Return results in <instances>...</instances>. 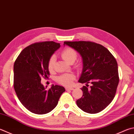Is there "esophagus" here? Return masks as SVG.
Returning a JSON list of instances; mask_svg holds the SVG:
<instances>
[{
  "label": "esophagus",
  "mask_w": 134,
  "mask_h": 134,
  "mask_svg": "<svg viewBox=\"0 0 134 134\" xmlns=\"http://www.w3.org/2000/svg\"><path fill=\"white\" fill-rule=\"evenodd\" d=\"M65 90H66L67 91H68V90H73L74 88H73V87H66V88H65Z\"/></svg>",
  "instance_id": "esophagus-1"
}]
</instances>
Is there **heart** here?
<instances>
[{
	"mask_svg": "<svg viewBox=\"0 0 134 134\" xmlns=\"http://www.w3.org/2000/svg\"><path fill=\"white\" fill-rule=\"evenodd\" d=\"M62 57L67 63L72 64L77 57V53L73 48L71 47L65 48L62 53ZM55 57L53 55L50 58L48 63V69L50 71H53L54 69ZM79 66V65H78ZM75 76L73 74H64L57 78V82L63 86H70L75 80Z\"/></svg>",
	"mask_w": 134,
	"mask_h": 134,
	"instance_id": "1",
	"label": "heart"
}]
</instances>
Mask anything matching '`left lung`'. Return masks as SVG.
<instances>
[{
    "instance_id": "1",
    "label": "left lung",
    "mask_w": 134,
    "mask_h": 134,
    "mask_svg": "<svg viewBox=\"0 0 134 134\" xmlns=\"http://www.w3.org/2000/svg\"><path fill=\"white\" fill-rule=\"evenodd\" d=\"M79 52L82 58L83 69L79 80L86 83L81 88L82 96L77 105L82 111L96 114L105 109L115 96L119 82L118 64L107 48L88 42H64ZM88 83L92 86L88 87Z\"/></svg>"
}]
</instances>
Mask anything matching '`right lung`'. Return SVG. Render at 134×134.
<instances>
[{"mask_svg":"<svg viewBox=\"0 0 134 134\" xmlns=\"http://www.w3.org/2000/svg\"><path fill=\"white\" fill-rule=\"evenodd\" d=\"M60 47L54 42L35 43L24 48L14 64V88L23 105L36 114H44L54 109L65 89L53 86L46 90L41 84L42 77L50 75L48 63ZM47 88V86H46Z\"/></svg>","mask_w":134,"mask_h":134,"instance_id":"right-lung-1","label":"right lung"}]
</instances>
